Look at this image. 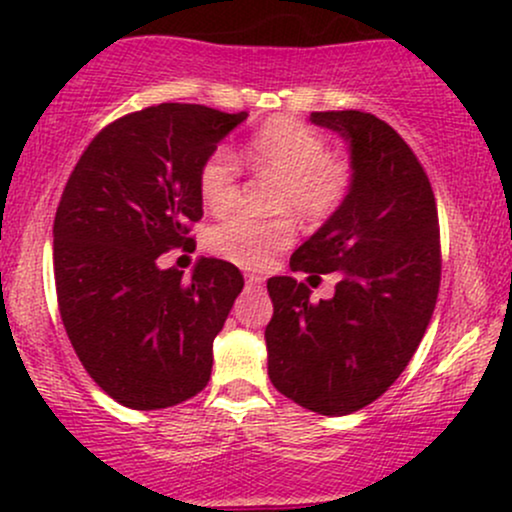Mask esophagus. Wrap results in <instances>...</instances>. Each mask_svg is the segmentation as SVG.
<instances>
[{"instance_id": "1", "label": "esophagus", "mask_w": 512, "mask_h": 512, "mask_svg": "<svg viewBox=\"0 0 512 512\" xmlns=\"http://www.w3.org/2000/svg\"><path fill=\"white\" fill-rule=\"evenodd\" d=\"M245 284L250 286V289H260L264 284V276L262 274H245Z\"/></svg>"}]
</instances>
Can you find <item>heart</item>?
<instances>
[{
	"label": "heart",
	"instance_id": "obj_1",
	"mask_svg": "<svg viewBox=\"0 0 512 512\" xmlns=\"http://www.w3.org/2000/svg\"><path fill=\"white\" fill-rule=\"evenodd\" d=\"M250 163L260 175L281 182L276 209H293L305 221H325L342 209L354 187V166L330 154V144L313 127L293 117H274L250 137ZM199 195L211 211H226L240 192V163L228 146H219L199 168ZM289 216L255 219L233 214L209 231L211 252L238 267H264L293 243Z\"/></svg>",
	"mask_w": 512,
	"mask_h": 512
}]
</instances>
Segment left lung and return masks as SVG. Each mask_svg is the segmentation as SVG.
Wrapping results in <instances>:
<instances>
[{"instance_id": "obj_1", "label": "left lung", "mask_w": 512, "mask_h": 512, "mask_svg": "<svg viewBox=\"0 0 512 512\" xmlns=\"http://www.w3.org/2000/svg\"><path fill=\"white\" fill-rule=\"evenodd\" d=\"M349 142L354 187L337 214L291 255L293 272L339 274L313 303L293 276H272L269 378L281 395L325 416L375 402L407 368L440 289V228L431 182L409 144L361 110L313 113Z\"/></svg>"}]
</instances>
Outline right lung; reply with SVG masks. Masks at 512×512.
Wrapping results in <instances>:
<instances>
[{
  "label": "right lung",
  "instance_id": "obj_1",
  "mask_svg": "<svg viewBox=\"0 0 512 512\" xmlns=\"http://www.w3.org/2000/svg\"><path fill=\"white\" fill-rule=\"evenodd\" d=\"M248 113L161 103L103 127L81 154L52 226L57 305L76 356L129 409H166L211 378V346L243 289L202 257L185 279L163 252L195 250L199 168Z\"/></svg>",
  "mask_w": 512,
  "mask_h": 512
}]
</instances>
